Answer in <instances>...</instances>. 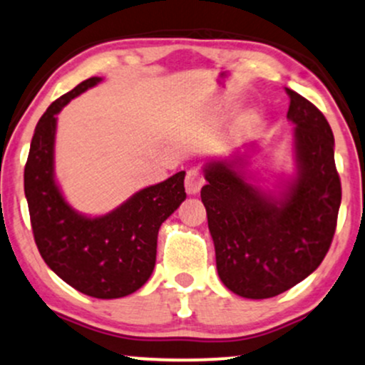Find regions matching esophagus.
Masks as SVG:
<instances>
[{
    "mask_svg": "<svg viewBox=\"0 0 365 365\" xmlns=\"http://www.w3.org/2000/svg\"><path fill=\"white\" fill-rule=\"evenodd\" d=\"M205 186V178L198 169H190L184 179V187H186L187 195H198L201 187Z\"/></svg>",
    "mask_w": 365,
    "mask_h": 365,
    "instance_id": "esophagus-1",
    "label": "esophagus"
}]
</instances>
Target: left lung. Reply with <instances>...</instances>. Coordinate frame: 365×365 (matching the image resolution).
I'll use <instances>...</instances> for the list:
<instances>
[{
	"label": "left lung",
	"mask_w": 365,
	"mask_h": 365,
	"mask_svg": "<svg viewBox=\"0 0 365 365\" xmlns=\"http://www.w3.org/2000/svg\"><path fill=\"white\" fill-rule=\"evenodd\" d=\"M295 124L297 175L282 198L259 191L235 169L237 160L205 167L201 201L215 244L217 272L229 290L269 299L309 277L331 246L341 201L335 138L323 113L287 88ZM241 162V160H239Z\"/></svg>",
	"instance_id": "left-lung-1"
}]
</instances>
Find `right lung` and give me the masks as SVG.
Here are the masks:
<instances>
[{
    "mask_svg": "<svg viewBox=\"0 0 365 365\" xmlns=\"http://www.w3.org/2000/svg\"><path fill=\"white\" fill-rule=\"evenodd\" d=\"M98 81L97 76L81 81L38 119L24 187L34 239L47 267L81 294L118 299L136 292L152 275L158 229L186 200V173L145 187L104 217H83L64 201L54 181L56 114Z\"/></svg>",
    "mask_w": 365,
    "mask_h": 365,
    "instance_id": "right-lung-1",
    "label": "right lung"
}]
</instances>
